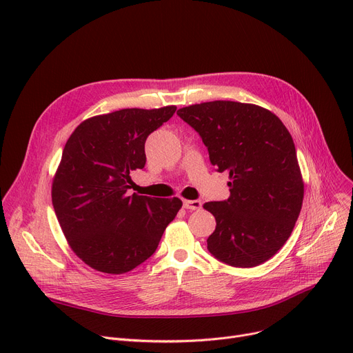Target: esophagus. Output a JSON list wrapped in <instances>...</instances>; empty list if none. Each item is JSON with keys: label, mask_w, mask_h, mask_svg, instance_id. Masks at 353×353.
I'll use <instances>...</instances> for the list:
<instances>
[{"label": "esophagus", "mask_w": 353, "mask_h": 353, "mask_svg": "<svg viewBox=\"0 0 353 353\" xmlns=\"http://www.w3.org/2000/svg\"><path fill=\"white\" fill-rule=\"evenodd\" d=\"M183 206L188 210H200L201 201L200 200H183Z\"/></svg>", "instance_id": "obj_1"}]
</instances>
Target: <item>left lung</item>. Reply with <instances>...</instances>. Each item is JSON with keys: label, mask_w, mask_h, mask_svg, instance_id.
Instances as JSON below:
<instances>
[{"label": "left lung", "mask_w": 353, "mask_h": 353, "mask_svg": "<svg viewBox=\"0 0 353 353\" xmlns=\"http://www.w3.org/2000/svg\"><path fill=\"white\" fill-rule=\"evenodd\" d=\"M177 114L200 134L217 172L230 177V197L203 205L216 219L209 252L234 268L265 263L286 243L303 201L288 128L272 111L237 101L193 104Z\"/></svg>", "instance_id": "8db88e82"}]
</instances>
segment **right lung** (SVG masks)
I'll use <instances>...</instances> for the list:
<instances>
[{"instance_id": "add662e5", "label": "right lung", "mask_w": 353, "mask_h": 353, "mask_svg": "<svg viewBox=\"0 0 353 353\" xmlns=\"http://www.w3.org/2000/svg\"><path fill=\"white\" fill-rule=\"evenodd\" d=\"M176 105L123 108L84 120L65 143L51 199L72 252L90 268L121 274L150 257L181 200L127 194L145 164L144 143Z\"/></svg>"}]
</instances>
